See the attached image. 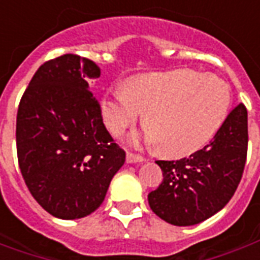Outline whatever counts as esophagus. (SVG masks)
Segmentation results:
<instances>
[{"instance_id": "esophagus-1", "label": "esophagus", "mask_w": 260, "mask_h": 260, "mask_svg": "<svg viewBox=\"0 0 260 260\" xmlns=\"http://www.w3.org/2000/svg\"><path fill=\"white\" fill-rule=\"evenodd\" d=\"M145 161V157H142L139 154H134V153H126V163H143Z\"/></svg>"}]
</instances>
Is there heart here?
Returning <instances> with one entry per match:
<instances>
[{"mask_svg":"<svg viewBox=\"0 0 260 260\" xmlns=\"http://www.w3.org/2000/svg\"><path fill=\"white\" fill-rule=\"evenodd\" d=\"M231 106L229 85L214 75L174 69L134 76L124 90L106 93L102 118L114 136H121L143 113V139L166 156H184L207 145L223 126Z\"/></svg>","mask_w":260,"mask_h":260,"instance_id":"obj_1","label":"heart"}]
</instances>
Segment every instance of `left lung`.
<instances>
[{
    "label": "left lung",
    "instance_id": "left-lung-1",
    "mask_svg": "<svg viewBox=\"0 0 260 260\" xmlns=\"http://www.w3.org/2000/svg\"><path fill=\"white\" fill-rule=\"evenodd\" d=\"M248 150V111L244 104L227 115L209 145L180 160H157L163 182L147 195L158 217L193 225L220 212L233 198Z\"/></svg>",
    "mask_w": 260,
    "mask_h": 260
}]
</instances>
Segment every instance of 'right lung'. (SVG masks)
<instances>
[{
  "mask_svg": "<svg viewBox=\"0 0 260 260\" xmlns=\"http://www.w3.org/2000/svg\"><path fill=\"white\" fill-rule=\"evenodd\" d=\"M99 76L93 61L64 54L37 69L20 99V173L31 196L54 217L75 220L94 212L125 163L89 90V79Z\"/></svg>",
  "mask_w": 260,
  "mask_h": 260,
  "instance_id": "right-lung-1",
  "label": "right lung"
}]
</instances>
